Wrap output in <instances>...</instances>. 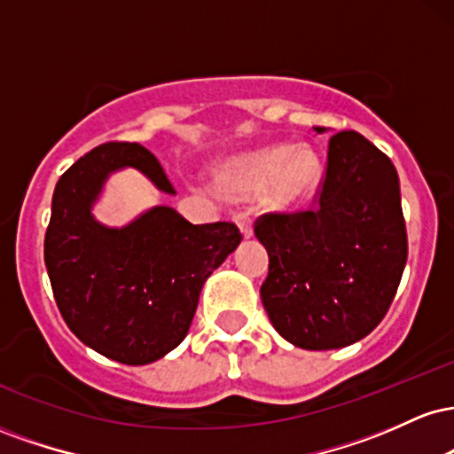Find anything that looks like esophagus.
<instances>
[{
	"label": "esophagus",
	"mask_w": 454,
	"mask_h": 454,
	"mask_svg": "<svg viewBox=\"0 0 454 454\" xmlns=\"http://www.w3.org/2000/svg\"><path fill=\"white\" fill-rule=\"evenodd\" d=\"M234 222L241 226V232L245 239H249L254 234V228H252V215H249L247 211H239L237 215H234Z\"/></svg>",
	"instance_id": "1"
}]
</instances>
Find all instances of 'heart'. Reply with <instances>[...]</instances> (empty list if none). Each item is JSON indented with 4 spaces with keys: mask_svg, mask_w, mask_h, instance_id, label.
<instances>
[{
    "mask_svg": "<svg viewBox=\"0 0 454 454\" xmlns=\"http://www.w3.org/2000/svg\"><path fill=\"white\" fill-rule=\"evenodd\" d=\"M320 176V161L309 149L269 147L231 161L217 173V185L234 196L269 184L273 200L299 202L311 194Z\"/></svg>",
    "mask_w": 454,
    "mask_h": 454,
    "instance_id": "1",
    "label": "heart"
}]
</instances>
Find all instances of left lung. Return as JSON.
Segmentation results:
<instances>
[{"label":"left lung","instance_id":"1","mask_svg":"<svg viewBox=\"0 0 454 454\" xmlns=\"http://www.w3.org/2000/svg\"><path fill=\"white\" fill-rule=\"evenodd\" d=\"M254 232L269 252L262 305L296 348L350 346L387 316L408 260V232L397 170L358 132L328 140L309 209L262 213Z\"/></svg>","mask_w":454,"mask_h":454}]
</instances>
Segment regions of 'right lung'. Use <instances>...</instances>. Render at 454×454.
<instances>
[{
	"mask_svg": "<svg viewBox=\"0 0 454 454\" xmlns=\"http://www.w3.org/2000/svg\"><path fill=\"white\" fill-rule=\"evenodd\" d=\"M134 166L175 194L164 168L138 143L111 140L59 176L44 234L55 303L85 346L123 364H147L185 340L202 284L241 243L237 223H192L155 207L126 228H106L91 202L113 170Z\"/></svg>",
	"mask_w": 454,
	"mask_h": 454,
	"instance_id": "obj_1",
	"label": "right lung"
}]
</instances>
